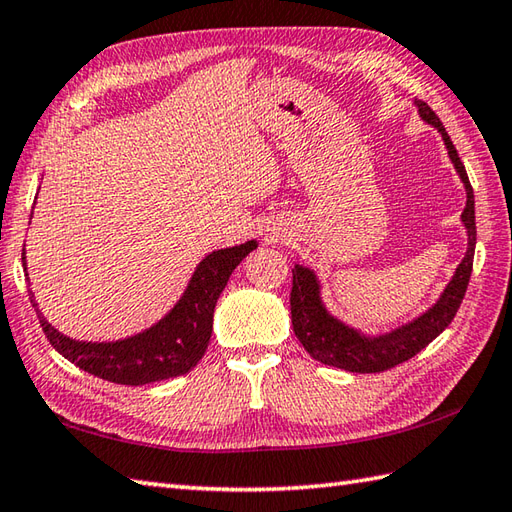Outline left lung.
Listing matches in <instances>:
<instances>
[{
  "label": "left lung",
  "instance_id": "8db88e82",
  "mask_svg": "<svg viewBox=\"0 0 512 512\" xmlns=\"http://www.w3.org/2000/svg\"><path fill=\"white\" fill-rule=\"evenodd\" d=\"M418 107L420 118L427 125L436 127L444 140L447 154L453 169L464 184L466 206L462 211V224L466 228V253L464 259L455 268L451 281L431 308L418 314L416 319L398 325L380 334H367L363 330L347 325L328 310L321 297V281L312 268L295 264L292 268V292H290V312H292V330H295L299 343L306 352L323 365H332L356 374H376L385 369L396 367L409 361L424 350L436 336L449 328L455 312L464 299L466 286H469L473 255H475V198L469 176L462 160L455 151L451 138L444 129L436 112L424 101H413Z\"/></svg>",
  "mask_w": 512,
  "mask_h": 512
}]
</instances>
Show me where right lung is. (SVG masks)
Masks as SVG:
<instances>
[{
	"instance_id": "1",
	"label": "right lung",
	"mask_w": 512,
	"mask_h": 512,
	"mask_svg": "<svg viewBox=\"0 0 512 512\" xmlns=\"http://www.w3.org/2000/svg\"><path fill=\"white\" fill-rule=\"evenodd\" d=\"M255 248L257 239H248L239 246L213 250L195 266L182 297L173 303V308L165 317L149 325L147 330L118 341L70 339L68 334L59 332L43 317L32 290L30 301L54 350L76 367H81L83 372L110 380L116 385L138 387L156 383V380L187 374L198 365L211 341L215 303L220 299L233 270ZM21 262H24L26 279H30L26 268V250L21 255Z\"/></svg>"
}]
</instances>
